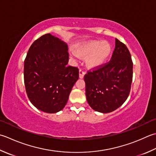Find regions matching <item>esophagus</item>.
<instances>
[{
  "label": "esophagus",
  "instance_id": "1",
  "mask_svg": "<svg viewBox=\"0 0 156 156\" xmlns=\"http://www.w3.org/2000/svg\"><path fill=\"white\" fill-rule=\"evenodd\" d=\"M85 74V72L82 69L79 70V78H83Z\"/></svg>",
  "mask_w": 156,
  "mask_h": 156
}]
</instances>
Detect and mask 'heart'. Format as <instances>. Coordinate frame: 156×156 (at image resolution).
<instances>
[{
    "instance_id": "obj_1",
    "label": "heart",
    "mask_w": 156,
    "mask_h": 156,
    "mask_svg": "<svg viewBox=\"0 0 156 156\" xmlns=\"http://www.w3.org/2000/svg\"><path fill=\"white\" fill-rule=\"evenodd\" d=\"M112 51V47L107 42L93 41L85 42L76 48V53L80 57H87L86 63L89 68H97L101 66L108 59ZM72 56L78 57L72 53Z\"/></svg>"
}]
</instances>
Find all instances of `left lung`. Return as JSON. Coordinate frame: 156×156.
<instances>
[{"mask_svg": "<svg viewBox=\"0 0 156 156\" xmlns=\"http://www.w3.org/2000/svg\"><path fill=\"white\" fill-rule=\"evenodd\" d=\"M133 64L126 45L115 38L112 59L84 76L88 105L94 111L109 113L123 104L129 95Z\"/></svg>", "mask_w": 156, "mask_h": 156, "instance_id": "obj_1", "label": "left lung"}]
</instances>
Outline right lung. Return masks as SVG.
Wrapping results in <instances>:
<instances>
[{"label": "right lung", "mask_w": 156, "mask_h": 156, "mask_svg": "<svg viewBox=\"0 0 156 156\" xmlns=\"http://www.w3.org/2000/svg\"><path fill=\"white\" fill-rule=\"evenodd\" d=\"M68 47L47 34L33 42L24 62V83L27 97L39 110L54 114L64 108L78 80V69L67 64Z\"/></svg>", "instance_id": "1"}]
</instances>
